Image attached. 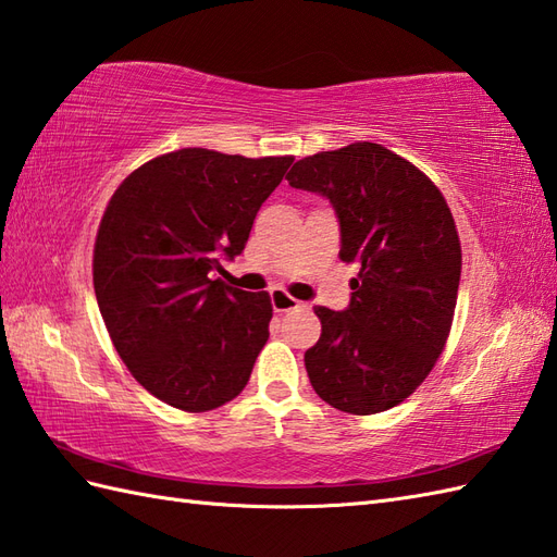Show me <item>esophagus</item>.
Instances as JSON below:
<instances>
[{
  "label": "esophagus",
  "instance_id": "34e87169",
  "mask_svg": "<svg viewBox=\"0 0 557 557\" xmlns=\"http://www.w3.org/2000/svg\"><path fill=\"white\" fill-rule=\"evenodd\" d=\"M270 304H273L275 313H289V310H294V308H304L306 306L301 301H296L294 296H289L284 289H273V292H270Z\"/></svg>",
  "mask_w": 557,
  "mask_h": 557
}]
</instances>
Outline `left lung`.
<instances>
[{
	"label": "left lung",
	"mask_w": 557,
	"mask_h": 557,
	"mask_svg": "<svg viewBox=\"0 0 557 557\" xmlns=\"http://www.w3.org/2000/svg\"><path fill=\"white\" fill-rule=\"evenodd\" d=\"M287 180L330 199L342 261L358 265L348 306L315 308L322 334L304 356L308 380L337 410H389L448 339L462 265L454 215L430 177L372 141L296 161Z\"/></svg>",
	"instance_id": "left-lung-1"
}]
</instances>
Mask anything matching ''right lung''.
<instances>
[{
    "label": "right lung",
    "mask_w": 557,
    "mask_h": 557,
    "mask_svg": "<svg viewBox=\"0 0 557 557\" xmlns=\"http://www.w3.org/2000/svg\"><path fill=\"white\" fill-rule=\"evenodd\" d=\"M292 161L171 151L127 175L103 211L92 263L103 325L163 404L206 412L247 386L273 306L265 292L211 277L244 251Z\"/></svg>",
    "instance_id": "add662e5"
}]
</instances>
